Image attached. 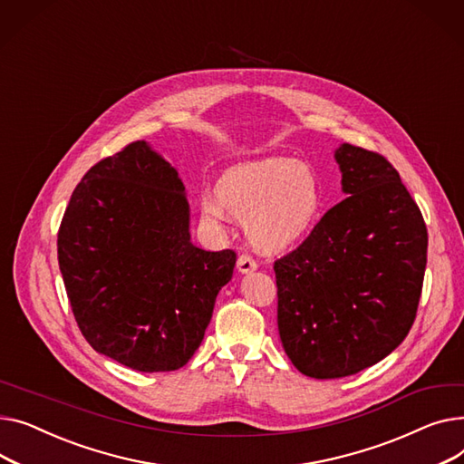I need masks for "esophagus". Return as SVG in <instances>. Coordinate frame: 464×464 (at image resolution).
Masks as SVG:
<instances>
[{"instance_id": "esophagus-1", "label": "esophagus", "mask_w": 464, "mask_h": 464, "mask_svg": "<svg viewBox=\"0 0 464 464\" xmlns=\"http://www.w3.org/2000/svg\"><path fill=\"white\" fill-rule=\"evenodd\" d=\"M236 267L239 274H251V271L256 269V262L249 255H241L236 262Z\"/></svg>"}]
</instances>
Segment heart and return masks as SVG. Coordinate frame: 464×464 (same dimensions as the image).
Listing matches in <instances>:
<instances>
[{"mask_svg": "<svg viewBox=\"0 0 464 464\" xmlns=\"http://www.w3.org/2000/svg\"><path fill=\"white\" fill-rule=\"evenodd\" d=\"M325 193L318 170L288 157L241 162L221 174L215 198L200 200L202 219L245 217V232L262 251L279 253L304 241L322 221Z\"/></svg>", "mask_w": 464, "mask_h": 464, "instance_id": "heart-1", "label": "heart"}]
</instances>
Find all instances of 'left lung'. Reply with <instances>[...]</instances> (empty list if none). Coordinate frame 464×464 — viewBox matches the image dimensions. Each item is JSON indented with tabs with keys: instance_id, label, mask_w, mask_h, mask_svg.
<instances>
[{
	"instance_id": "8db88e82",
	"label": "left lung",
	"mask_w": 464,
	"mask_h": 464,
	"mask_svg": "<svg viewBox=\"0 0 464 464\" xmlns=\"http://www.w3.org/2000/svg\"><path fill=\"white\" fill-rule=\"evenodd\" d=\"M335 160L346 198L274 266L283 348L320 380L356 374L404 341L427 266V227L399 172L352 144Z\"/></svg>"
}]
</instances>
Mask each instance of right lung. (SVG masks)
Returning a JSON list of instances; mask_svg holds the SVG:
<instances>
[{"label": "right lung", "mask_w": 464, "mask_h": 464, "mask_svg": "<svg viewBox=\"0 0 464 464\" xmlns=\"http://www.w3.org/2000/svg\"><path fill=\"white\" fill-rule=\"evenodd\" d=\"M188 221L178 170L144 140L99 160L76 185L58 260L93 350L140 372L176 371L193 358L236 253L197 247Z\"/></svg>", "instance_id": "1"}]
</instances>
